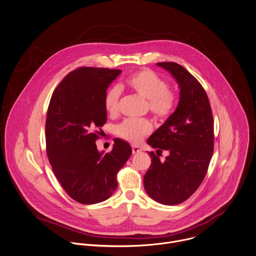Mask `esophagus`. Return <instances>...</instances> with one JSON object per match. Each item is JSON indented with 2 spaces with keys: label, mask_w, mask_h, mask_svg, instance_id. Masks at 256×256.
Returning a JSON list of instances; mask_svg holds the SVG:
<instances>
[{
  "label": "esophagus",
  "mask_w": 256,
  "mask_h": 256,
  "mask_svg": "<svg viewBox=\"0 0 256 256\" xmlns=\"http://www.w3.org/2000/svg\"><path fill=\"white\" fill-rule=\"evenodd\" d=\"M142 150L139 148V147H137V146H132V153L135 155V154H139L140 152H141Z\"/></svg>",
  "instance_id": "obj_1"
}]
</instances>
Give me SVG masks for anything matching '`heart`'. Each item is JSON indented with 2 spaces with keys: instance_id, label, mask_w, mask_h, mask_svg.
<instances>
[{
  "instance_id": "heart-1",
  "label": "heart",
  "mask_w": 256,
  "mask_h": 256,
  "mask_svg": "<svg viewBox=\"0 0 256 256\" xmlns=\"http://www.w3.org/2000/svg\"><path fill=\"white\" fill-rule=\"evenodd\" d=\"M125 86L147 100L150 112L157 119H166L172 113L176 96L169 89L165 80L149 70H139L129 76ZM120 89L117 86L109 88L104 97V106L109 114L118 111ZM152 131V124L146 119H127L117 127V133L123 139L138 144L144 136Z\"/></svg>"
}]
</instances>
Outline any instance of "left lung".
<instances>
[{"instance_id":"1","label":"left lung","mask_w":256,"mask_h":256,"mask_svg":"<svg viewBox=\"0 0 256 256\" xmlns=\"http://www.w3.org/2000/svg\"><path fill=\"white\" fill-rule=\"evenodd\" d=\"M170 72L180 88L174 113L147 140L156 153L148 152L152 164L144 176V186L154 200L174 206L184 202L204 178L214 152V119L202 84L182 66L158 62ZM168 155L164 160L160 153Z\"/></svg>"}]
</instances>
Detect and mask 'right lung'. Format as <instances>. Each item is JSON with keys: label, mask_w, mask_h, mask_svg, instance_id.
<instances>
[{"label": "right lung", "mask_w": 256, "mask_h": 256, "mask_svg": "<svg viewBox=\"0 0 256 256\" xmlns=\"http://www.w3.org/2000/svg\"><path fill=\"white\" fill-rule=\"evenodd\" d=\"M118 70L80 68L52 93L46 115V154L52 170L72 198L92 204L117 188V172L132 154L128 142L114 139L111 152H99L98 128L107 121L104 97Z\"/></svg>", "instance_id": "add662e5"}]
</instances>
